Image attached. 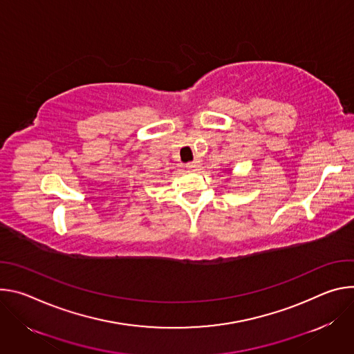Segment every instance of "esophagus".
<instances>
[{
    "instance_id": "esophagus-1",
    "label": "esophagus",
    "mask_w": 354,
    "mask_h": 354,
    "mask_svg": "<svg viewBox=\"0 0 354 354\" xmlns=\"http://www.w3.org/2000/svg\"><path fill=\"white\" fill-rule=\"evenodd\" d=\"M200 166H201L200 160H195V162H191V163H187V165H185V167H187L188 170H191V171H195Z\"/></svg>"
}]
</instances>
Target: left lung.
Returning <instances> with one entry per match:
<instances>
[{"instance_id":"8db88e82","label":"left lung","mask_w":354,"mask_h":354,"mask_svg":"<svg viewBox=\"0 0 354 354\" xmlns=\"http://www.w3.org/2000/svg\"><path fill=\"white\" fill-rule=\"evenodd\" d=\"M226 171V170H225ZM227 173H232V170H227Z\"/></svg>"}]
</instances>
